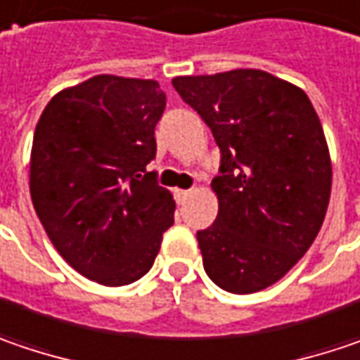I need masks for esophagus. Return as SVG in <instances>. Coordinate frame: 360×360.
Wrapping results in <instances>:
<instances>
[{
	"label": "esophagus",
	"instance_id": "34e87169",
	"mask_svg": "<svg viewBox=\"0 0 360 360\" xmlns=\"http://www.w3.org/2000/svg\"><path fill=\"white\" fill-rule=\"evenodd\" d=\"M189 193H191V191H187V189H177V191H175V201H177V203H185L187 198H189Z\"/></svg>",
	"mask_w": 360,
	"mask_h": 360
}]
</instances>
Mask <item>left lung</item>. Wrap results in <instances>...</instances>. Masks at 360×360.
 I'll list each match as a JSON object with an SVG mask.
<instances>
[{
  "label": "left lung",
  "mask_w": 360,
  "mask_h": 360,
  "mask_svg": "<svg viewBox=\"0 0 360 360\" xmlns=\"http://www.w3.org/2000/svg\"><path fill=\"white\" fill-rule=\"evenodd\" d=\"M220 146L218 216L198 232L207 277L255 293L297 263L326 216L332 165L309 97L259 69L175 77Z\"/></svg>",
  "instance_id": "8db88e82"
}]
</instances>
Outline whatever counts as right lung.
Masks as SVG:
<instances>
[{"label":"right lung","instance_id":"right-lung-1","mask_svg":"<svg viewBox=\"0 0 360 360\" xmlns=\"http://www.w3.org/2000/svg\"><path fill=\"white\" fill-rule=\"evenodd\" d=\"M167 96L157 81L97 75L63 89L36 124L30 195L60 257L120 287L150 271L175 201L146 165Z\"/></svg>","mask_w":360,"mask_h":360}]
</instances>
